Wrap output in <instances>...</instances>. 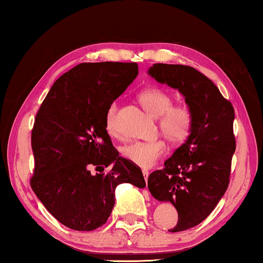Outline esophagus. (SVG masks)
<instances>
[{
    "label": "esophagus",
    "instance_id": "obj_1",
    "mask_svg": "<svg viewBox=\"0 0 263 263\" xmlns=\"http://www.w3.org/2000/svg\"><path fill=\"white\" fill-rule=\"evenodd\" d=\"M142 174H143V177H145V181L147 182V179H148V175H149L148 170H142Z\"/></svg>",
    "mask_w": 263,
    "mask_h": 263
}]
</instances>
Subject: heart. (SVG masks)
Here are the masks:
<instances>
[{
  "instance_id": "1",
  "label": "heart",
  "mask_w": 263,
  "mask_h": 263,
  "mask_svg": "<svg viewBox=\"0 0 263 263\" xmlns=\"http://www.w3.org/2000/svg\"><path fill=\"white\" fill-rule=\"evenodd\" d=\"M142 106L158 117L160 132L174 145H181L190 138L195 124L192 107L186 104H172L174 99L160 88H147L139 95ZM118 104L114 102L106 111L105 125L111 135H117ZM167 146L163 139L152 141H134L123 147L122 153L125 159L140 167H152L166 153Z\"/></svg>"
}]
</instances>
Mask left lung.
Segmentation results:
<instances>
[{"mask_svg": "<svg viewBox=\"0 0 263 263\" xmlns=\"http://www.w3.org/2000/svg\"><path fill=\"white\" fill-rule=\"evenodd\" d=\"M148 73L177 88L195 116L190 138L178 147L161 170L148 176V189L159 201H170L178 221L170 232L192 229L217 206L230 183L235 109L206 75L183 64L154 63Z\"/></svg>", "mask_w": 263, "mask_h": 263, "instance_id": "obj_1", "label": "left lung"}]
</instances>
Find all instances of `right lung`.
Wrapping results in <instances>:
<instances>
[{"mask_svg":"<svg viewBox=\"0 0 263 263\" xmlns=\"http://www.w3.org/2000/svg\"><path fill=\"white\" fill-rule=\"evenodd\" d=\"M138 71L135 62L78 64L57 79L35 114L30 184L67 228H100L112 212L118 184L146 185L141 168L118 157L105 125L107 109Z\"/></svg>","mask_w":263,"mask_h":263,"instance_id":"obj_1","label":"right lung"}]
</instances>
